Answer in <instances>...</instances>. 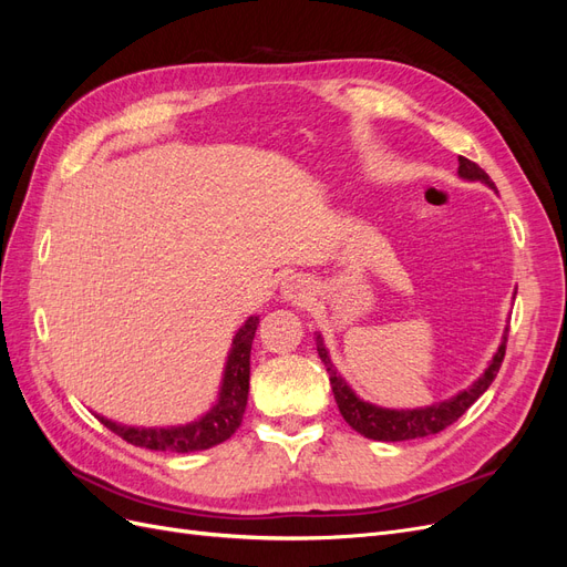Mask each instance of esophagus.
I'll return each mask as SVG.
<instances>
[{
  "instance_id": "obj_1",
  "label": "esophagus",
  "mask_w": 567,
  "mask_h": 567,
  "mask_svg": "<svg viewBox=\"0 0 567 567\" xmlns=\"http://www.w3.org/2000/svg\"><path fill=\"white\" fill-rule=\"evenodd\" d=\"M302 290H305V288H302L300 284H290L286 293H288V298H296V300H300V298H305Z\"/></svg>"
}]
</instances>
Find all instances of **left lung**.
<instances>
[{
  "mask_svg": "<svg viewBox=\"0 0 567 567\" xmlns=\"http://www.w3.org/2000/svg\"><path fill=\"white\" fill-rule=\"evenodd\" d=\"M458 175L466 177V179H480V182H485L487 186L494 188V182L489 179L485 169L480 167L477 163L463 158V156H458ZM506 340L508 338L504 336L499 352L494 354L489 369L485 371L483 379L473 383V388L456 394V398L450 400V402H442V404L427 406V409H414V411H390V409H379V406H371V404L362 402L346 383H342V379L336 373L319 336H317V352L321 357L326 371H329V381H331V388H333V394H336V404L340 409L342 419H346L357 433H362L369 440L402 442V440L435 435V433L444 431V427H450L452 423H456L463 414H466L471 404L492 385V381L496 379V373H499L504 354H506Z\"/></svg>",
  "mask_w": 567,
  "mask_h": 567,
  "instance_id": "left-lung-1",
  "label": "left lung"
}]
</instances>
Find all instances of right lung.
<instances>
[{
	"label": "right lung",
	"mask_w": 567,
	"mask_h": 567,
	"mask_svg": "<svg viewBox=\"0 0 567 567\" xmlns=\"http://www.w3.org/2000/svg\"><path fill=\"white\" fill-rule=\"evenodd\" d=\"M255 331L257 317H250L234 338L219 402L210 414H205L200 421L182 427H161V431H156V427H148V431L146 427H125L106 419H101V423L115 435L134 444V447H146L156 452H200L229 440L236 433V427L241 425L246 414L250 388V348Z\"/></svg>",
	"instance_id": "add662e5"
}]
</instances>
